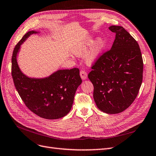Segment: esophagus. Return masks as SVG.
I'll return each instance as SVG.
<instances>
[{"instance_id":"esophagus-1","label":"esophagus","mask_w":156,"mask_h":156,"mask_svg":"<svg viewBox=\"0 0 156 156\" xmlns=\"http://www.w3.org/2000/svg\"><path fill=\"white\" fill-rule=\"evenodd\" d=\"M80 76H81V79L83 80H85L87 79V73L84 70H81L80 72Z\"/></svg>"}]
</instances>
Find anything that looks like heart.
<instances>
[{
    "instance_id": "obj_1",
    "label": "heart",
    "mask_w": 156,
    "mask_h": 156,
    "mask_svg": "<svg viewBox=\"0 0 156 156\" xmlns=\"http://www.w3.org/2000/svg\"><path fill=\"white\" fill-rule=\"evenodd\" d=\"M92 44V38L88 37L86 40L75 45L73 48V53L77 56H83L85 55L86 62L88 64H92L100 56L105 45V41L102 38H98L93 45ZM92 44V48L89 50V49Z\"/></svg>"
}]
</instances>
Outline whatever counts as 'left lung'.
I'll use <instances>...</instances> for the list:
<instances>
[{
  "mask_svg": "<svg viewBox=\"0 0 156 156\" xmlns=\"http://www.w3.org/2000/svg\"><path fill=\"white\" fill-rule=\"evenodd\" d=\"M108 29L116 34L112 48L98 58L88 77L99 109L117 114L128 108L137 96L143 60L138 43L125 29L112 25Z\"/></svg>",
  "mask_w": 156,
  "mask_h": 156,
  "instance_id": "left-lung-1",
  "label": "left lung"
}]
</instances>
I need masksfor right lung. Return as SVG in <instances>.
<instances>
[{"label": "right lung", "mask_w": 156, "mask_h": 156, "mask_svg": "<svg viewBox=\"0 0 156 156\" xmlns=\"http://www.w3.org/2000/svg\"><path fill=\"white\" fill-rule=\"evenodd\" d=\"M28 32L18 42L13 51L12 75L14 85L29 109L43 119H58L68 115L72 108L75 92L81 84L79 69H59L45 78H30L19 67L17 56L21 45L31 34Z\"/></svg>", "instance_id": "1"}]
</instances>
